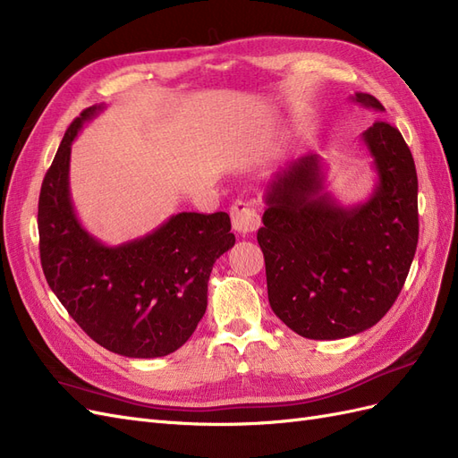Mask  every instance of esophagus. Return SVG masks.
Returning <instances> with one entry per match:
<instances>
[{"instance_id":"1","label":"esophagus","mask_w":458,"mask_h":458,"mask_svg":"<svg viewBox=\"0 0 458 458\" xmlns=\"http://www.w3.org/2000/svg\"><path fill=\"white\" fill-rule=\"evenodd\" d=\"M233 229L241 234H250L259 227V214L252 200L239 199L231 206Z\"/></svg>"}]
</instances>
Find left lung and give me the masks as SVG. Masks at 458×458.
<instances>
[{
	"label": "left lung",
	"instance_id": "1",
	"mask_svg": "<svg viewBox=\"0 0 458 458\" xmlns=\"http://www.w3.org/2000/svg\"><path fill=\"white\" fill-rule=\"evenodd\" d=\"M352 99L384 110L369 93ZM361 137L377 172L367 202L338 204L325 191L317 155L276 172L263 197L258 242L269 303L303 338H348L377 325L397 300L417 252L419 179L403 135L377 120Z\"/></svg>",
	"mask_w": 458,
	"mask_h": 458
}]
</instances>
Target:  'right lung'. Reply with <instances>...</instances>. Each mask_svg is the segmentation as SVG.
<instances>
[{
	"label": "right lung",
	"mask_w": 458,
	"mask_h": 458,
	"mask_svg": "<svg viewBox=\"0 0 458 458\" xmlns=\"http://www.w3.org/2000/svg\"><path fill=\"white\" fill-rule=\"evenodd\" d=\"M86 108L66 130L38 202L39 258L47 284L86 335L108 352L152 359L191 338L208 306L216 259L234 246L225 212H182L141 239L106 246L81 227L71 200V147Z\"/></svg>",
	"instance_id": "obj_1"
}]
</instances>
